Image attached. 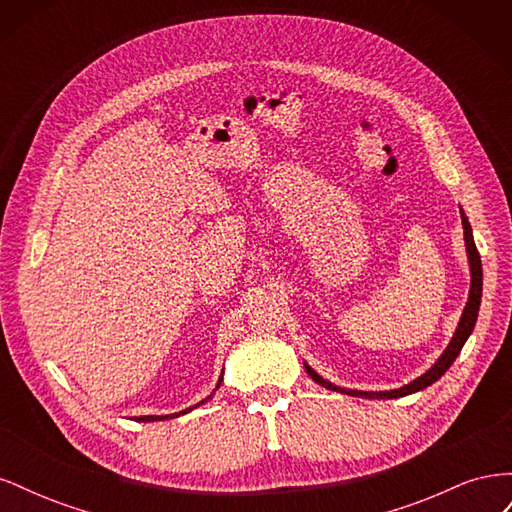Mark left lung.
<instances>
[{"instance_id":"8db88e82","label":"left lung","mask_w":512,"mask_h":512,"mask_svg":"<svg viewBox=\"0 0 512 512\" xmlns=\"http://www.w3.org/2000/svg\"><path fill=\"white\" fill-rule=\"evenodd\" d=\"M461 224H463V241H466L468 265H470V277H472V280H470V294H468L466 307H463V314L459 318V324H457L451 344H448L446 350L440 354V359L433 363L423 376H418L416 380H412V382H408L404 386H399V389H393V391H356V389H344V386H337V384H333L329 380H324L322 376L316 374L312 367H309L307 363H303L309 378H312L314 382H318L320 386H324V389L344 393V395H350V397L397 399V397H406V395H412V393H418V391L427 389V386H431L433 382L440 380L446 374V369L455 363V359L459 356L463 344H466L468 337L472 335V329H474L476 318H478V309H480V297H483V265H480V256H478L476 243H474V237H472V226H470V222L466 218V213H463V209H461Z\"/></svg>"}]
</instances>
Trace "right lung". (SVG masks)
I'll use <instances>...</instances> for the list:
<instances>
[{"mask_svg": "<svg viewBox=\"0 0 512 512\" xmlns=\"http://www.w3.org/2000/svg\"><path fill=\"white\" fill-rule=\"evenodd\" d=\"M224 376V374H222ZM222 376H220V380H218V386H215V389H220V384H222ZM215 393V391H213ZM213 393L207 397V399H203V401H198L196 406H192V408H185V410H181V412H175V414H164V416H136L134 421H138V423H151V421H168V418H177V416H181V414H188V412H192L194 408H198V406H203L205 401H209L211 397H213Z\"/></svg>", "mask_w": 512, "mask_h": 512, "instance_id": "obj_1", "label": "right lung"}]
</instances>
